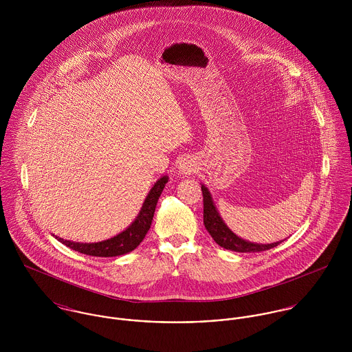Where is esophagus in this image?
<instances>
[{
  "label": "esophagus",
  "instance_id": "obj_1",
  "mask_svg": "<svg viewBox=\"0 0 352 352\" xmlns=\"http://www.w3.org/2000/svg\"><path fill=\"white\" fill-rule=\"evenodd\" d=\"M179 173L182 176H190L197 170V162L192 157H186L179 162Z\"/></svg>",
  "mask_w": 352,
  "mask_h": 352
}]
</instances>
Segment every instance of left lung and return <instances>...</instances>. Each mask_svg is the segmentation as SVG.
<instances>
[{
  "mask_svg": "<svg viewBox=\"0 0 352 352\" xmlns=\"http://www.w3.org/2000/svg\"><path fill=\"white\" fill-rule=\"evenodd\" d=\"M201 192H203L204 228L207 229L210 236L214 239V241L219 247L234 252H261L278 247L283 241L282 240V241H276L272 244H256V243H251V241H247V240L239 237L228 228V225L221 218V215L214 204V201H212V197L204 184H201Z\"/></svg>",
  "mask_w": 352,
  "mask_h": 352,
  "instance_id": "1",
  "label": "left lung"
}]
</instances>
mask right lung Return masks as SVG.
<instances>
[{
  "instance_id": "obj_1",
  "label": "right lung",
  "mask_w": 352,
  "mask_h": 352,
  "mask_svg": "<svg viewBox=\"0 0 352 352\" xmlns=\"http://www.w3.org/2000/svg\"><path fill=\"white\" fill-rule=\"evenodd\" d=\"M168 179L169 177L165 175L154 183V186L151 187L148 197L145 198L144 204H142L138 215L135 217V219L130 223L129 228H126L119 234H116L108 240L99 241V243H76V241L63 240L56 236H55V239L58 241H60L62 244H65L66 247L72 248L73 251L80 252V253H84L88 256L115 257V256H120V254H126L129 252L134 251L142 243L148 230L151 229L157 201H158V198H160L165 184L168 183Z\"/></svg>"
}]
</instances>
